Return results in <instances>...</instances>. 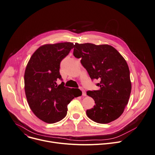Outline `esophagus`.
Listing matches in <instances>:
<instances>
[{"instance_id":"obj_1","label":"esophagus","mask_w":155,"mask_h":155,"mask_svg":"<svg viewBox=\"0 0 155 155\" xmlns=\"http://www.w3.org/2000/svg\"><path fill=\"white\" fill-rule=\"evenodd\" d=\"M80 90L82 91V95L84 96H85L87 95V94H86V92H85V90H84L82 87H80Z\"/></svg>"}]
</instances>
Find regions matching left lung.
I'll use <instances>...</instances> for the list:
<instances>
[{
  "label": "left lung",
  "mask_w": 155,
  "mask_h": 155,
  "mask_svg": "<svg viewBox=\"0 0 155 155\" xmlns=\"http://www.w3.org/2000/svg\"><path fill=\"white\" fill-rule=\"evenodd\" d=\"M74 48V55L81 58V64L91 80L100 81L96 84L99 90L87 92L95 102L94 107L87 110V116L100 124L115 120L122 114L131 93L127 63L108 45L75 43Z\"/></svg>",
  "instance_id": "8db88e82"
}]
</instances>
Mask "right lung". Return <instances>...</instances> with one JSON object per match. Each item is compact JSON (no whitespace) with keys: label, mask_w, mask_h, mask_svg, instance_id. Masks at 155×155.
<instances>
[{"label":"right lung","mask_w":155,"mask_h":155,"mask_svg":"<svg viewBox=\"0 0 155 155\" xmlns=\"http://www.w3.org/2000/svg\"><path fill=\"white\" fill-rule=\"evenodd\" d=\"M70 42L40 46L26 65L24 80L28 103L35 115L48 124L61 120L67 115V105L80 96L78 88L58 85L62 80L59 69L61 61L74 48Z\"/></svg>","instance_id":"right-lung-1"}]
</instances>
